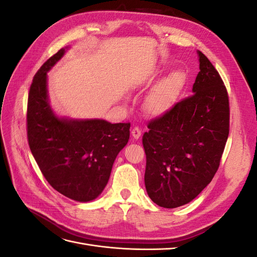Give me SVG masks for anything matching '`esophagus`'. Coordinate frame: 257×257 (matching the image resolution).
I'll return each instance as SVG.
<instances>
[{
	"mask_svg": "<svg viewBox=\"0 0 257 257\" xmlns=\"http://www.w3.org/2000/svg\"><path fill=\"white\" fill-rule=\"evenodd\" d=\"M132 136H133L135 139H138L139 137L142 136V131L139 127L135 126L133 130H132Z\"/></svg>",
	"mask_w": 257,
	"mask_h": 257,
	"instance_id": "esophagus-1",
	"label": "esophagus"
}]
</instances>
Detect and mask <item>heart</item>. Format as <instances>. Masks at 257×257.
<instances>
[{"instance_id": "obj_1", "label": "heart", "mask_w": 257, "mask_h": 257, "mask_svg": "<svg viewBox=\"0 0 257 257\" xmlns=\"http://www.w3.org/2000/svg\"><path fill=\"white\" fill-rule=\"evenodd\" d=\"M185 84L180 71L170 73L154 85L144 100V110L151 116H162L173 109Z\"/></svg>"}]
</instances>
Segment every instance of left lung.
<instances>
[{
  "mask_svg": "<svg viewBox=\"0 0 257 257\" xmlns=\"http://www.w3.org/2000/svg\"><path fill=\"white\" fill-rule=\"evenodd\" d=\"M197 54L193 95L152 120L143 136L146 190L160 207L188 204L211 182L229 133L226 88L211 62Z\"/></svg>",
  "mask_w": 257,
  "mask_h": 257,
  "instance_id": "obj_1",
  "label": "left lung"
}]
</instances>
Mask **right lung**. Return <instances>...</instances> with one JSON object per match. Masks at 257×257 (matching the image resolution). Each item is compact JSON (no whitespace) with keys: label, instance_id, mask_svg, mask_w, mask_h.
Masks as SVG:
<instances>
[{"label":"right lung","instance_id":"obj_1","mask_svg":"<svg viewBox=\"0 0 257 257\" xmlns=\"http://www.w3.org/2000/svg\"><path fill=\"white\" fill-rule=\"evenodd\" d=\"M64 53V48L60 49L34 76L28 98V142L52 188L68 198L87 203L105 189L116 155L130 139L131 124L56 114L49 103L47 72Z\"/></svg>","mask_w":257,"mask_h":257}]
</instances>
